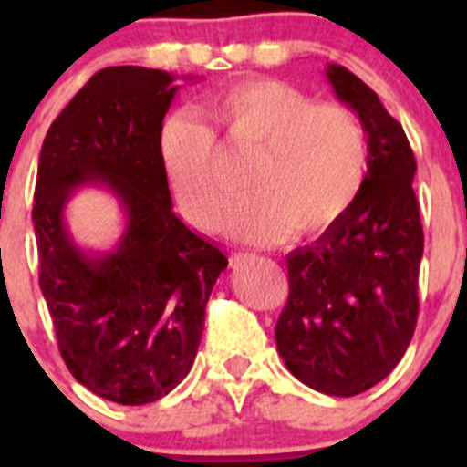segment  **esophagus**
<instances>
[{"instance_id": "34e87169", "label": "esophagus", "mask_w": 467, "mask_h": 467, "mask_svg": "<svg viewBox=\"0 0 467 467\" xmlns=\"http://www.w3.org/2000/svg\"><path fill=\"white\" fill-rule=\"evenodd\" d=\"M250 257H253V254H247V253H234V254H231V264H236V266H238V264L247 262V259H250Z\"/></svg>"}]
</instances>
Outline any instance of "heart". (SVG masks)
<instances>
[{"mask_svg":"<svg viewBox=\"0 0 467 467\" xmlns=\"http://www.w3.org/2000/svg\"><path fill=\"white\" fill-rule=\"evenodd\" d=\"M175 111L159 130V159L168 187L196 229H220L229 189L213 171V130L257 150L247 189L231 210L226 234L245 243H275L287 234L313 236L344 217L367 175V138L360 119L341 105L275 79H250Z\"/></svg>","mask_w":467,"mask_h":467,"instance_id":"b5f03b06","label":"heart"}]
</instances>
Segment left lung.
<instances>
[{
  "label": "left lung",
  "instance_id": "8db88e82",
  "mask_svg": "<svg viewBox=\"0 0 467 467\" xmlns=\"http://www.w3.org/2000/svg\"><path fill=\"white\" fill-rule=\"evenodd\" d=\"M325 77L365 128L367 175L344 217L287 254L275 346L301 383L350 398L393 372L414 337L423 229L402 126L353 72L329 63Z\"/></svg>",
  "mask_w": 467,
  "mask_h": 467
}]
</instances>
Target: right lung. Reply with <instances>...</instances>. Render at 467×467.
<instances>
[{
	"label": "right lung",
	"mask_w": 467,
	"mask_h": 467,
	"mask_svg": "<svg viewBox=\"0 0 467 467\" xmlns=\"http://www.w3.org/2000/svg\"><path fill=\"white\" fill-rule=\"evenodd\" d=\"M175 81L135 65L100 69L51 123L39 154L41 295L72 377L117 404L156 402L187 377L205 304L229 264L172 210L159 130ZM81 188L118 198L122 236L107 251L79 246L68 231L67 205Z\"/></svg>",
	"instance_id": "obj_1"
}]
</instances>
